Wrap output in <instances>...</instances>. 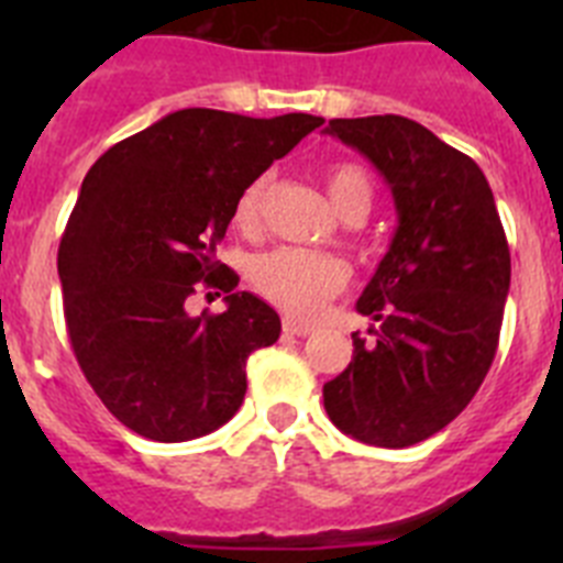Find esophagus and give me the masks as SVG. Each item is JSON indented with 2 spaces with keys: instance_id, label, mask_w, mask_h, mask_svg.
I'll return each mask as SVG.
<instances>
[{
  "instance_id": "esophagus-1",
  "label": "esophagus",
  "mask_w": 563,
  "mask_h": 563,
  "mask_svg": "<svg viewBox=\"0 0 563 563\" xmlns=\"http://www.w3.org/2000/svg\"><path fill=\"white\" fill-rule=\"evenodd\" d=\"M282 330H285L287 335L305 338V335H310L312 327L305 324V321H296V318H285V321H282Z\"/></svg>"
}]
</instances>
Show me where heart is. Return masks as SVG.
I'll list each match as a JSON object with an SVG mask.
<instances>
[{
	"label": "heart",
	"instance_id": "1",
	"mask_svg": "<svg viewBox=\"0 0 563 563\" xmlns=\"http://www.w3.org/2000/svg\"><path fill=\"white\" fill-rule=\"evenodd\" d=\"M271 177L262 174L239 194L233 222L242 231H256L262 222ZM327 194L341 217L366 213L372 208V180L355 163H338L327 172ZM251 285L271 305L290 316L310 318L346 285V267L330 253H312L305 247H276L253 258Z\"/></svg>",
	"mask_w": 563,
	"mask_h": 563
}]
</instances>
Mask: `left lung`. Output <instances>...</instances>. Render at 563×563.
<instances>
[{
    "instance_id": "obj_1",
    "label": "left lung",
    "mask_w": 563,
    "mask_h": 563,
    "mask_svg": "<svg viewBox=\"0 0 563 563\" xmlns=\"http://www.w3.org/2000/svg\"><path fill=\"white\" fill-rule=\"evenodd\" d=\"M327 134L389 183L397 228L357 312L350 366L324 383L343 434L406 449L442 431L485 380L510 290V247L485 174L467 154L400 114L335 118Z\"/></svg>"
}]
</instances>
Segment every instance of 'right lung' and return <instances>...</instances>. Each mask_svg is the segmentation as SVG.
Masks as SVG:
<instances>
[{
    "label": "right lung",
    "mask_w": 563,
    "mask_h": 563,
    "mask_svg": "<svg viewBox=\"0 0 563 563\" xmlns=\"http://www.w3.org/2000/svg\"><path fill=\"white\" fill-rule=\"evenodd\" d=\"M321 123L180 109L87 172L58 247L64 318L84 377L134 434L186 442L239 411L247 357L282 321L213 256L239 194ZM200 280L229 292L225 313L187 316Z\"/></svg>",
    "instance_id": "add662e5"
}]
</instances>
